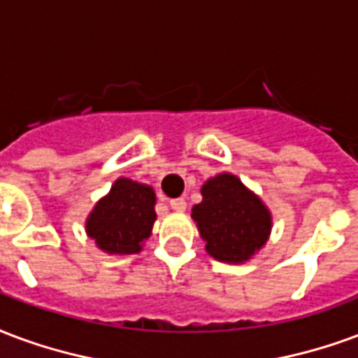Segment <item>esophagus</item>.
Instances as JSON below:
<instances>
[{
  "label": "esophagus",
  "mask_w": 358,
  "mask_h": 358,
  "mask_svg": "<svg viewBox=\"0 0 358 358\" xmlns=\"http://www.w3.org/2000/svg\"><path fill=\"white\" fill-rule=\"evenodd\" d=\"M171 208L176 210V213H184L186 210V201L184 199H172L171 201Z\"/></svg>",
  "instance_id": "1"
}]
</instances>
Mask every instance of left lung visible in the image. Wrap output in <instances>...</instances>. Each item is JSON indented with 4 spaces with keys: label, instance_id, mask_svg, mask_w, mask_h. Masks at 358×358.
Returning <instances> with one entry per match:
<instances>
[{
    "label": "left lung",
    "instance_id": "8db88e82",
    "mask_svg": "<svg viewBox=\"0 0 358 358\" xmlns=\"http://www.w3.org/2000/svg\"><path fill=\"white\" fill-rule=\"evenodd\" d=\"M201 195L192 218L214 260L245 264L266 246L273 227L271 210L241 178L220 172L201 186Z\"/></svg>",
    "mask_w": 358,
    "mask_h": 358
}]
</instances>
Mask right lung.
Instances as JSON below:
<instances>
[{
    "mask_svg": "<svg viewBox=\"0 0 358 358\" xmlns=\"http://www.w3.org/2000/svg\"><path fill=\"white\" fill-rule=\"evenodd\" d=\"M155 192L131 178H117L110 193L96 201L85 231L106 254H138L150 239L155 214Z\"/></svg>",
    "mask_w": 358,
    "mask_h": 358,
    "instance_id": "1",
    "label": "right lung"
}]
</instances>
